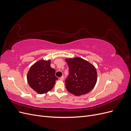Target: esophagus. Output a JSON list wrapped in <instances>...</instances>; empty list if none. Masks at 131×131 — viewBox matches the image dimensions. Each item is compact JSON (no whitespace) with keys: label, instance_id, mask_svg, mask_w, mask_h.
I'll return each mask as SVG.
<instances>
[{"label":"esophagus","instance_id":"obj_1","mask_svg":"<svg viewBox=\"0 0 131 131\" xmlns=\"http://www.w3.org/2000/svg\"><path fill=\"white\" fill-rule=\"evenodd\" d=\"M64 77H63V76H62V77H61L59 78V80H61L63 81V80H64Z\"/></svg>","mask_w":131,"mask_h":131}]
</instances>
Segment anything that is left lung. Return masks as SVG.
<instances>
[{
  "instance_id": "obj_1",
  "label": "left lung",
  "mask_w": 131,
  "mask_h": 131,
  "mask_svg": "<svg viewBox=\"0 0 131 131\" xmlns=\"http://www.w3.org/2000/svg\"><path fill=\"white\" fill-rule=\"evenodd\" d=\"M69 66V75L65 80L67 90L75 96L89 93L97 82L94 67L81 58L66 59Z\"/></svg>"
}]
</instances>
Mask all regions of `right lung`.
Returning <instances> with one entry per match:
<instances>
[{
	"label": "right lung",
	"mask_w": 131,
	"mask_h": 131,
	"mask_svg": "<svg viewBox=\"0 0 131 131\" xmlns=\"http://www.w3.org/2000/svg\"><path fill=\"white\" fill-rule=\"evenodd\" d=\"M58 78L55 70L50 67V61H39L30 67L27 81L31 89L39 94L47 93L53 88Z\"/></svg>",
	"instance_id": "1"
}]
</instances>
